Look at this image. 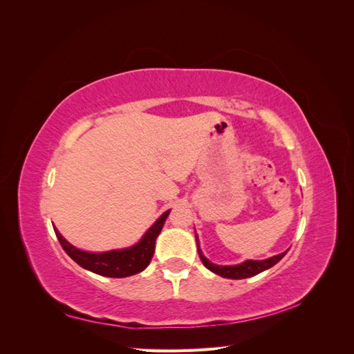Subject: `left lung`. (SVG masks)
<instances>
[{"mask_svg": "<svg viewBox=\"0 0 354 354\" xmlns=\"http://www.w3.org/2000/svg\"><path fill=\"white\" fill-rule=\"evenodd\" d=\"M196 242H198V236L195 234ZM198 252L201 257V261L203 263V266L207 267L208 270H211L212 273H216L221 277H227V279H246V277H251L259 274L267 269H270L273 267L277 261L283 259V255L286 252H282L279 255H273L270 259L267 260H261V261H257V260H246L241 264L236 266H217V264H212L205 255L202 254V251L199 250V242H198Z\"/></svg>", "mask_w": 354, "mask_h": 354, "instance_id": "1", "label": "left lung"}]
</instances>
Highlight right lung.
<instances>
[{
    "label": "right lung",
    "mask_w": 354,
    "mask_h": 354,
    "mask_svg": "<svg viewBox=\"0 0 354 354\" xmlns=\"http://www.w3.org/2000/svg\"><path fill=\"white\" fill-rule=\"evenodd\" d=\"M169 209L160 216L153 226L149 229L140 242L124 250H113L108 252H85L75 248L65 238L62 236L59 230L55 227L56 236L62 245V248L71 257V259L80 264L82 269H87L95 274L108 276V277H127L136 273L143 272L151 263L155 252V242L158 234L162 230L164 223L168 217Z\"/></svg>",
    "instance_id": "add662e5"
}]
</instances>
